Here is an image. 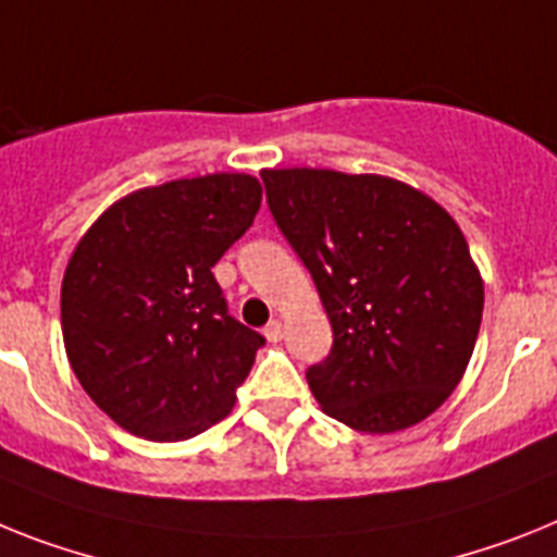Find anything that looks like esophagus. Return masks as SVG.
<instances>
[{"instance_id":"1","label":"esophagus","mask_w":557,"mask_h":557,"mask_svg":"<svg viewBox=\"0 0 557 557\" xmlns=\"http://www.w3.org/2000/svg\"><path fill=\"white\" fill-rule=\"evenodd\" d=\"M263 334L269 343H280V339H283V334H286V329H283V322L280 320H271L269 325L263 329Z\"/></svg>"}]
</instances>
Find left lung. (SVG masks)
<instances>
[{"mask_svg": "<svg viewBox=\"0 0 557 557\" xmlns=\"http://www.w3.org/2000/svg\"><path fill=\"white\" fill-rule=\"evenodd\" d=\"M260 175L334 331L329 357L306 371L322 410L362 433L428 419L465 376L484 311V283L459 223L394 177Z\"/></svg>", "mask_w": 557, "mask_h": 557, "instance_id": "left-lung-1", "label": "left lung"}]
</instances>
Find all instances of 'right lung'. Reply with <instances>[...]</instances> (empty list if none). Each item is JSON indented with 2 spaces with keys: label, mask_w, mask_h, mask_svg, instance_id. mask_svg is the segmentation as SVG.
I'll use <instances>...</instances> for the list:
<instances>
[{
  "label": "right lung",
  "mask_w": 557,
  "mask_h": 557,
  "mask_svg": "<svg viewBox=\"0 0 557 557\" xmlns=\"http://www.w3.org/2000/svg\"><path fill=\"white\" fill-rule=\"evenodd\" d=\"M260 181L184 177L112 203L62 280V334L82 387L149 442L191 438L228 416L265 343L228 314L212 265L246 235Z\"/></svg>",
  "instance_id": "1"
}]
</instances>
